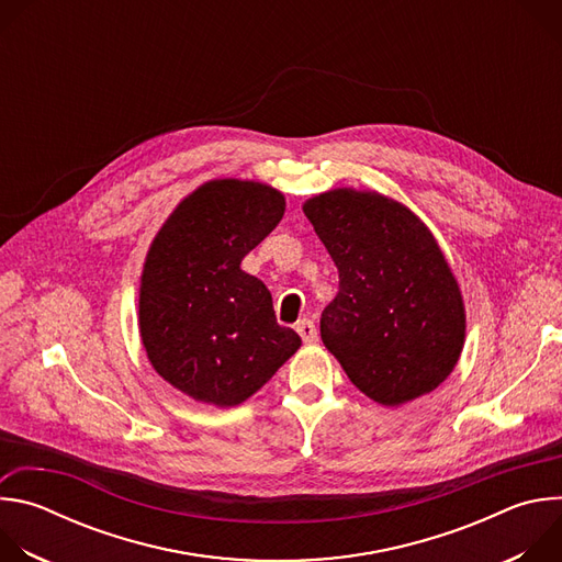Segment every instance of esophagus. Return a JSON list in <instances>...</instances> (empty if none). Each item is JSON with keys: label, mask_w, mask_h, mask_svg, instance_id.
I'll list each match as a JSON object with an SVG mask.
<instances>
[{"label": "esophagus", "mask_w": 562, "mask_h": 562, "mask_svg": "<svg viewBox=\"0 0 562 562\" xmlns=\"http://www.w3.org/2000/svg\"><path fill=\"white\" fill-rule=\"evenodd\" d=\"M295 331L300 334V338H302L306 345H311V342L317 340V329H315V325L311 323V319H300V323L295 325Z\"/></svg>", "instance_id": "34e87169"}]
</instances>
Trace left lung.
<instances>
[{"instance_id":"8db88e82","label":"left lung","mask_w":562,"mask_h":562,"mask_svg":"<svg viewBox=\"0 0 562 562\" xmlns=\"http://www.w3.org/2000/svg\"><path fill=\"white\" fill-rule=\"evenodd\" d=\"M302 209L340 276L319 317L325 347L384 407L434 391L460 358L464 304L431 231L375 191L334 189Z\"/></svg>"}]
</instances>
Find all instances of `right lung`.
Wrapping results in <instances>:
<instances>
[{"label": "right lung", "mask_w": 562, "mask_h": 562, "mask_svg": "<svg viewBox=\"0 0 562 562\" xmlns=\"http://www.w3.org/2000/svg\"><path fill=\"white\" fill-rule=\"evenodd\" d=\"M284 195L249 180H211L157 231L139 284V336L153 369L204 405L235 407L300 349L269 289L239 269L278 226Z\"/></svg>", "instance_id": "right-lung-1"}]
</instances>
